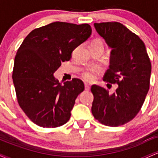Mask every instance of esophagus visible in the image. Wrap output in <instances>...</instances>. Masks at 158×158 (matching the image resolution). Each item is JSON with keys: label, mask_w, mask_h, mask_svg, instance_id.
I'll return each instance as SVG.
<instances>
[{"label": "esophagus", "mask_w": 158, "mask_h": 158, "mask_svg": "<svg viewBox=\"0 0 158 158\" xmlns=\"http://www.w3.org/2000/svg\"><path fill=\"white\" fill-rule=\"evenodd\" d=\"M85 88L86 90H90V85L88 84H87V83H85Z\"/></svg>", "instance_id": "esophagus-1"}]
</instances>
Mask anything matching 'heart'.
<instances>
[{"instance_id": "1", "label": "heart", "mask_w": 158, "mask_h": 158, "mask_svg": "<svg viewBox=\"0 0 158 158\" xmlns=\"http://www.w3.org/2000/svg\"><path fill=\"white\" fill-rule=\"evenodd\" d=\"M92 44H102V42L101 40L99 39H97L95 40V41H94ZM83 77V79H85V80L88 81H93L94 79H95V75H94V73L93 71H86L84 73H83L82 75Z\"/></svg>"}]
</instances>
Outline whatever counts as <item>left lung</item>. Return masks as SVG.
<instances>
[{
  "mask_svg": "<svg viewBox=\"0 0 158 158\" xmlns=\"http://www.w3.org/2000/svg\"><path fill=\"white\" fill-rule=\"evenodd\" d=\"M99 35L111 48L109 68L103 80L118 85L113 94L94 85L91 111L99 123L117 127L131 121L140 110L148 90L152 64L143 41L118 22L95 23Z\"/></svg>",
  "mask_w": 158,
  "mask_h": 158,
  "instance_id": "8db88e82",
  "label": "left lung"
}]
</instances>
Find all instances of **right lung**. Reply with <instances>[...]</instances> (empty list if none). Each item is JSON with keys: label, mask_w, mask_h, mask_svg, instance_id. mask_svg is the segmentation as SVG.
I'll return each mask as SVG.
<instances>
[{"label": "right lung", "mask_w": 158, "mask_h": 158, "mask_svg": "<svg viewBox=\"0 0 158 158\" xmlns=\"http://www.w3.org/2000/svg\"><path fill=\"white\" fill-rule=\"evenodd\" d=\"M91 32L88 23L56 21L35 29L23 40L15 58L12 79L20 107L35 124L56 128L70 119L84 83L74 78L61 84L53 74Z\"/></svg>", "instance_id": "add662e5"}]
</instances>
